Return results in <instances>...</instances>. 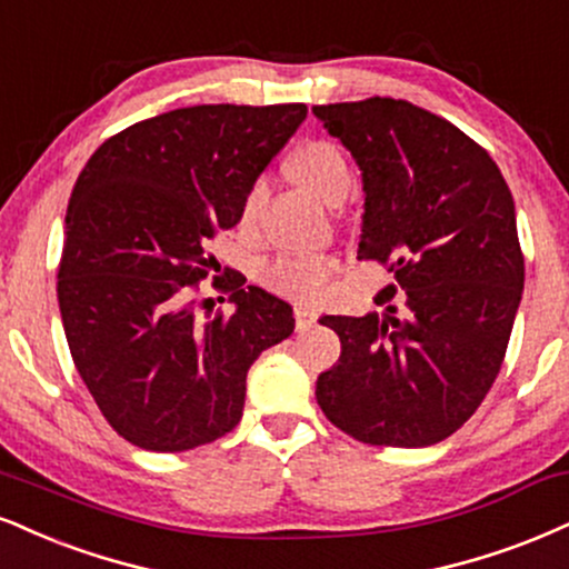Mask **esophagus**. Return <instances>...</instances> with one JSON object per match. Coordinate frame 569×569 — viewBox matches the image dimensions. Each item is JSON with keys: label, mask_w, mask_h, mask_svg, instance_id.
<instances>
[{"label": "esophagus", "mask_w": 569, "mask_h": 569, "mask_svg": "<svg viewBox=\"0 0 569 569\" xmlns=\"http://www.w3.org/2000/svg\"><path fill=\"white\" fill-rule=\"evenodd\" d=\"M293 318H297L299 326H307V323H315V312L310 310V307H293Z\"/></svg>", "instance_id": "1"}]
</instances>
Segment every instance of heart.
<instances>
[{
    "label": "heart",
    "mask_w": 569,
    "mask_h": 569,
    "mask_svg": "<svg viewBox=\"0 0 569 569\" xmlns=\"http://www.w3.org/2000/svg\"><path fill=\"white\" fill-rule=\"evenodd\" d=\"M289 169L302 188L310 190L326 203H339L341 198L350 190V163H347L345 153L339 146L328 140H310L299 146L291 153ZM267 196L264 180H257L249 184L243 196L241 207V224H251L262 209V201ZM328 272H331V262L318 254H283L276 262L267 267V283L272 289L286 293L293 299H312L318 297L320 289L326 286Z\"/></svg>",
    "instance_id": "heart-1"
}]
</instances>
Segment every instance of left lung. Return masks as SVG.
<instances>
[{
  "instance_id": "obj_1",
  "label": "left lung",
  "mask_w": 569,
  "mask_h": 569,
  "mask_svg": "<svg viewBox=\"0 0 569 569\" xmlns=\"http://www.w3.org/2000/svg\"><path fill=\"white\" fill-rule=\"evenodd\" d=\"M312 113L362 172L358 259L395 278L376 293L385 315L320 318L341 355L315 397L355 440L427 448L471 419L501 371L525 289L515 198L488 150L413 102L368 98Z\"/></svg>"
}]
</instances>
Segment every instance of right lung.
<instances>
[{
  "instance_id": "right-lung-1",
  "label": "right lung",
  "mask_w": 569,
  "mask_h": 569,
  "mask_svg": "<svg viewBox=\"0 0 569 569\" xmlns=\"http://www.w3.org/2000/svg\"><path fill=\"white\" fill-rule=\"evenodd\" d=\"M305 116V102L177 108L108 137L81 169L60 318L100 413L137 448L180 453L236 429L251 362L291 337V307L241 272L214 278L236 312L201 315L196 293L217 270L209 243Z\"/></svg>"
}]
</instances>
